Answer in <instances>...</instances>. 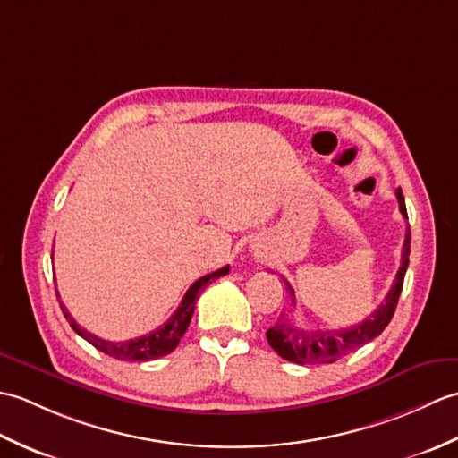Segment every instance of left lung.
Returning a JSON list of instances; mask_svg holds the SVG:
<instances>
[{
  "label": "left lung",
  "mask_w": 458,
  "mask_h": 458,
  "mask_svg": "<svg viewBox=\"0 0 458 458\" xmlns=\"http://www.w3.org/2000/svg\"><path fill=\"white\" fill-rule=\"evenodd\" d=\"M395 197H397V202H400V212L407 218L405 199L402 194V189L395 191ZM410 244H411V234H410V228H407L403 250H402V266L397 269L394 285L390 291H387L384 303L379 305L366 320H362V323L350 328H340V330H318V328L305 330V328L295 327V323L287 320L285 315H281L277 318V323L266 333L269 346L274 348L281 358H285L289 362H295V364H333L338 358L346 356L348 352H352V350L360 348L362 344L369 343V340H374L376 336L382 335V330L392 320L397 307V299L402 295L403 277H405L407 266H410ZM289 293L293 297V305H295V293L291 287H289Z\"/></svg>",
  "instance_id": "8db88e82"
}]
</instances>
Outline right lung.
Here are the masks:
<instances>
[{
	"label": "right lung",
	"mask_w": 458,
	"mask_h": 458,
	"mask_svg": "<svg viewBox=\"0 0 458 458\" xmlns=\"http://www.w3.org/2000/svg\"><path fill=\"white\" fill-rule=\"evenodd\" d=\"M228 271H230V266H224L222 269L212 271V274L194 281V284L189 287L187 293H184L179 309L174 310L173 317L167 320V323L159 327L157 330H153V333H149V335L133 338V340H123V343H110V340H104V338L90 335L89 330L82 328L71 317V313H68L61 299H58V305H61L63 315L66 317L68 323H71L74 333L82 336L84 340H89V343L98 348L100 352L108 354L115 360H125V362H145V360H155V358L167 356V354L173 352L174 348H177L182 335L187 333V328H189V323H191L192 313H194V305H197L199 291L207 287L210 281L226 276ZM56 297H58V293H56Z\"/></svg>",
	"instance_id": "right-lung-1"
}]
</instances>
